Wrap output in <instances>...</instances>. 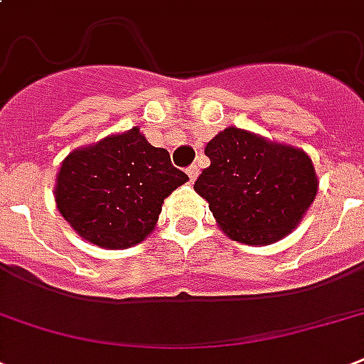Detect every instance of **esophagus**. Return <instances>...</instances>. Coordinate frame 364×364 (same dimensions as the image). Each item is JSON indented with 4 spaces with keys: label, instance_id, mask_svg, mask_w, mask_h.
<instances>
[{
    "label": "esophagus",
    "instance_id": "obj_1",
    "mask_svg": "<svg viewBox=\"0 0 364 364\" xmlns=\"http://www.w3.org/2000/svg\"><path fill=\"white\" fill-rule=\"evenodd\" d=\"M187 176H188V179H191V183H193L194 179L198 177V168H196V166H188Z\"/></svg>",
    "mask_w": 364,
    "mask_h": 364
}]
</instances>
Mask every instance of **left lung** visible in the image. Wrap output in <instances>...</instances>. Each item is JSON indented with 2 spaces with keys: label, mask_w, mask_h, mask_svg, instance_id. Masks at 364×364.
I'll return each instance as SVG.
<instances>
[{
  "label": "left lung",
  "mask_w": 364,
  "mask_h": 364,
  "mask_svg": "<svg viewBox=\"0 0 364 364\" xmlns=\"http://www.w3.org/2000/svg\"><path fill=\"white\" fill-rule=\"evenodd\" d=\"M205 156L211 164L194 191L236 242L266 245L282 240L316 198V171L299 149L227 128L205 145Z\"/></svg>",
  "instance_id": "1"
}]
</instances>
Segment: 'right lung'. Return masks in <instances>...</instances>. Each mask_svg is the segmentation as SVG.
<instances>
[{"label": "right lung", "instance_id": "add662e5", "mask_svg": "<svg viewBox=\"0 0 364 364\" xmlns=\"http://www.w3.org/2000/svg\"><path fill=\"white\" fill-rule=\"evenodd\" d=\"M166 149L132 128L71 153L60 166L56 205L88 242L107 249L136 245L156 225L171 191L187 181Z\"/></svg>", "mask_w": 364, "mask_h": 364}]
</instances>
